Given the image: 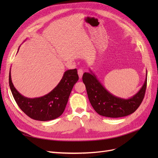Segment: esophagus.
<instances>
[{"label": "esophagus", "instance_id": "esophagus-1", "mask_svg": "<svg viewBox=\"0 0 158 158\" xmlns=\"http://www.w3.org/2000/svg\"><path fill=\"white\" fill-rule=\"evenodd\" d=\"M83 73H84V72H83L82 69H78V76H79V78H82Z\"/></svg>", "mask_w": 158, "mask_h": 158}]
</instances>
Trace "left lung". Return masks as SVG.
<instances>
[{
    "label": "left lung",
    "mask_w": 158,
    "mask_h": 158,
    "mask_svg": "<svg viewBox=\"0 0 158 158\" xmlns=\"http://www.w3.org/2000/svg\"><path fill=\"white\" fill-rule=\"evenodd\" d=\"M146 75L145 82L140 89L128 99L117 97L108 92L91 70L83 74L82 80L95 111L103 117L118 118L133 113L140 106L146 92L147 71Z\"/></svg>",
    "instance_id": "1"
}]
</instances>
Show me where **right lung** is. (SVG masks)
I'll return each instance as SVG.
<instances>
[{"label": "right lung", "mask_w": 158, "mask_h": 158, "mask_svg": "<svg viewBox=\"0 0 158 158\" xmlns=\"http://www.w3.org/2000/svg\"><path fill=\"white\" fill-rule=\"evenodd\" d=\"M78 79L76 69L68 70L64 72L58 85L49 94L40 98H28L14 88L10 71L9 73V85L18 106L28 117L41 121L53 120L63 113L71 91Z\"/></svg>", "instance_id": "1"}]
</instances>
